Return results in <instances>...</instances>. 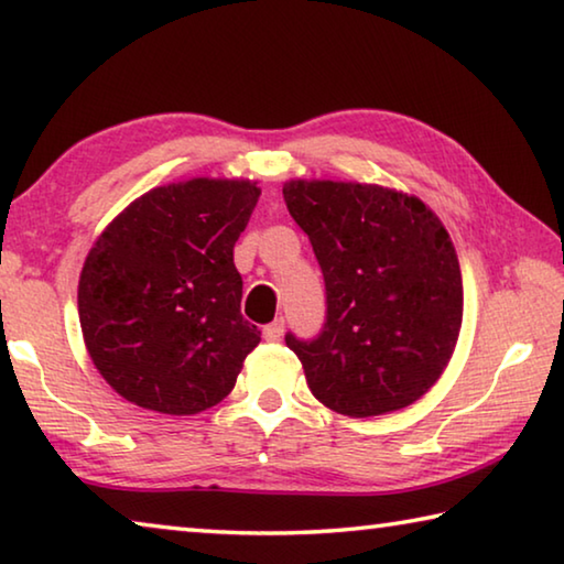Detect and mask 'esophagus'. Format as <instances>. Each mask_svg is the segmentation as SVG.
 Returning a JSON list of instances; mask_svg holds the SVG:
<instances>
[{"label": "esophagus", "instance_id": "1", "mask_svg": "<svg viewBox=\"0 0 564 564\" xmlns=\"http://www.w3.org/2000/svg\"><path fill=\"white\" fill-rule=\"evenodd\" d=\"M283 328H285V321L283 318H275L269 326H263V338L265 340H279L283 336Z\"/></svg>", "mask_w": 564, "mask_h": 564}]
</instances>
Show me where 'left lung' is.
Wrapping results in <instances>:
<instances>
[{
    "label": "left lung",
    "mask_w": 564,
    "mask_h": 564,
    "mask_svg": "<svg viewBox=\"0 0 564 564\" xmlns=\"http://www.w3.org/2000/svg\"><path fill=\"white\" fill-rule=\"evenodd\" d=\"M283 202L326 283L318 336L285 333L311 393L350 417L415 403L463 323L460 263L441 218L415 196L343 181H289Z\"/></svg>",
    "instance_id": "1"
}]
</instances>
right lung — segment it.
I'll return each mask as SVG.
<instances>
[{"label": "right lung", "instance_id": "add662e5", "mask_svg": "<svg viewBox=\"0 0 564 564\" xmlns=\"http://www.w3.org/2000/svg\"><path fill=\"white\" fill-rule=\"evenodd\" d=\"M261 188L191 178L109 224L79 279V321L104 380L139 408L194 415L231 393L261 330L241 316L234 246Z\"/></svg>", "mask_w": 564, "mask_h": 564}]
</instances>
